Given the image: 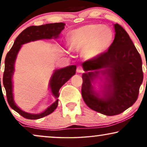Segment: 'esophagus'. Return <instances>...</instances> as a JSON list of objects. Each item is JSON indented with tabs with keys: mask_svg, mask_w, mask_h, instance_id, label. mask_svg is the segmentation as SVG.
Masks as SVG:
<instances>
[{
	"mask_svg": "<svg viewBox=\"0 0 147 147\" xmlns=\"http://www.w3.org/2000/svg\"><path fill=\"white\" fill-rule=\"evenodd\" d=\"M77 72H78V73H80V74H82V73H84V70L83 69V67H82L81 65L78 66Z\"/></svg>",
	"mask_w": 147,
	"mask_h": 147,
	"instance_id": "obj_1",
	"label": "esophagus"
}]
</instances>
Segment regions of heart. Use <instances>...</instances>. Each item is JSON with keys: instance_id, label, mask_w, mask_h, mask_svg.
Masks as SVG:
<instances>
[{"instance_id": "1", "label": "heart", "mask_w": 147, "mask_h": 147, "mask_svg": "<svg viewBox=\"0 0 147 147\" xmlns=\"http://www.w3.org/2000/svg\"><path fill=\"white\" fill-rule=\"evenodd\" d=\"M69 37L72 50H84L86 57L92 58L109 48L113 41L114 33L108 26L93 23L73 30Z\"/></svg>"}]
</instances>
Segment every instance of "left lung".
<instances>
[{
	"label": "left lung",
	"instance_id": "1",
	"mask_svg": "<svg viewBox=\"0 0 147 147\" xmlns=\"http://www.w3.org/2000/svg\"><path fill=\"white\" fill-rule=\"evenodd\" d=\"M115 37L107 51L84 61L82 95L88 107L107 116L119 114L133 105L138 98L143 80L142 59L132 40L119 24L114 25ZM104 69L110 82L104 97L93 90L91 82ZM94 71L93 72V71Z\"/></svg>",
	"mask_w": 147,
	"mask_h": 147
}]
</instances>
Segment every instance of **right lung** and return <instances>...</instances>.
I'll list each match as a JSON object with an SVG mask.
<instances>
[{"mask_svg":"<svg viewBox=\"0 0 147 147\" xmlns=\"http://www.w3.org/2000/svg\"><path fill=\"white\" fill-rule=\"evenodd\" d=\"M64 26L65 24L63 23H55L39 26H31L27 27L19 34L14 42L13 47L6 55L5 71L3 74V85L6 90L8 103L11 108H13L23 117L27 119H39L52 113L57 107L58 99L56 100V101L47 110L38 114L27 113L17 107L13 100V83H12V76L14 72V64L17 55L21 47V45L24 43L39 39L58 37L60 33L64 29ZM76 65H70L62 69L55 70L52 76L49 84L52 94L55 97H59V89L76 74Z\"/></svg>","mask_w":147,"mask_h":147,"instance_id":"add662e5","label":"right lung"}]
</instances>
